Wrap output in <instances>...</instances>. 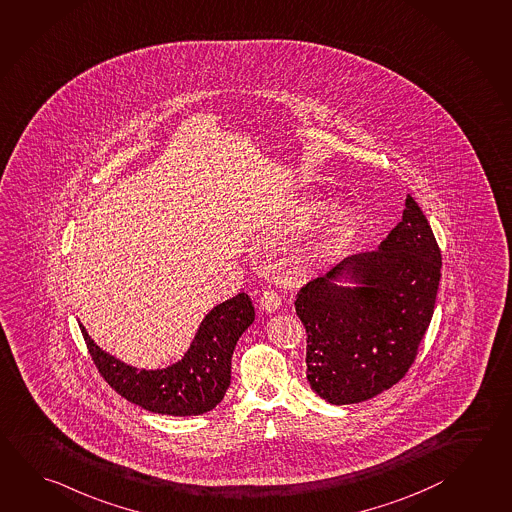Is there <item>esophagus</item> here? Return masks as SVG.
I'll use <instances>...</instances> for the list:
<instances>
[{"label":"esophagus","instance_id":"esophagus-1","mask_svg":"<svg viewBox=\"0 0 512 512\" xmlns=\"http://www.w3.org/2000/svg\"><path fill=\"white\" fill-rule=\"evenodd\" d=\"M260 305L265 312H276L279 307L278 292H274V290H265V292L261 294Z\"/></svg>","mask_w":512,"mask_h":512}]
</instances>
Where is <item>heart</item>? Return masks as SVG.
<instances>
[{
	"label": "heart",
	"instance_id": "obj_1",
	"mask_svg": "<svg viewBox=\"0 0 512 512\" xmlns=\"http://www.w3.org/2000/svg\"><path fill=\"white\" fill-rule=\"evenodd\" d=\"M325 202L321 198H305L301 200L294 213L290 225L299 227L310 222L314 216L321 213ZM355 216L348 207H334L323 216L314 234L310 236L307 247L303 251V261L307 265H321L332 260L343 251L346 243L350 242L354 234Z\"/></svg>",
	"mask_w": 512,
	"mask_h": 512
}]
</instances>
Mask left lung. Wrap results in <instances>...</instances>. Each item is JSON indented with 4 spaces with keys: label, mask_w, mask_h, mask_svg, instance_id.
Wrapping results in <instances>:
<instances>
[{
    "label": "left lung",
    "mask_w": 512,
    "mask_h": 512,
    "mask_svg": "<svg viewBox=\"0 0 512 512\" xmlns=\"http://www.w3.org/2000/svg\"><path fill=\"white\" fill-rule=\"evenodd\" d=\"M442 254L413 196L375 251L344 258L296 296L307 330V379L330 404L372 399L406 375L428 330ZM358 283L337 286L335 278Z\"/></svg>",
    "instance_id": "8db88e82"
}]
</instances>
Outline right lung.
<instances>
[{
    "label": "right lung",
    "instance_id": "add662e5",
    "mask_svg": "<svg viewBox=\"0 0 512 512\" xmlns=\"http://www.w3.org/2000/svg\"><path fill=\"white\" fill-rule=\"evenodd\" d=\"M254 307L240 292L204 317L182 361L164 370H137L103 352L81 326L92 361L121 397L160 415L207 413L231 384V359L240 335L252 325Z\"/></svg>",
    "mask_w": 512,
    "mask_h": 512
}]
</instances>
